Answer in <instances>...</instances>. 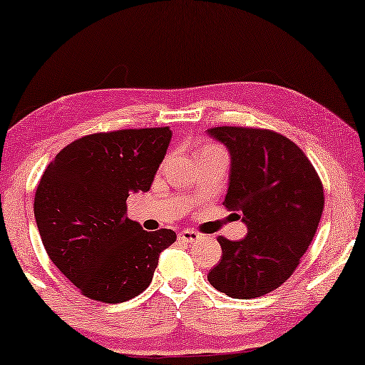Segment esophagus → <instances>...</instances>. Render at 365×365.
Instances as JSON below:
<instances>
[{
    "label": "esophagus",
    "mask_w": 365,
    "mask_h": 365,
    "mask_svg": "<svg viewBox=\"0 0 365 365\" xmlns=\"http://www.w3.org/2000/svg\"><path fill=\"white\" fill-rule=\"evenodd\" d=\"M178 238H179V241H184V243H192V241H196L197 238H200V235L192 230H184L179 233Z\"/></svg>",
    "instance_id": "obj_1"
}]
</instances>
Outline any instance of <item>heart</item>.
<instances>
[{"label":"heart","mask_w":365,"mask_h":365,"mask_svg":"<svg viewBox=\"0 0 365 365\" xmlns=\"http://www.w3.org/2000/svg\"><path fill=\"white\" fill-rule=\"evenodd\" d=\"M206 149H207V148H206Z\"/></svg>","instance_id":"1"}]
</instances>
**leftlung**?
I'll list each match as a JSON object with an SVG mask.
<instances>
[{"instance_id":"obj_1","label":"left lung","mask_w":365,"mask_h":365,"mask_svg":"<svg viewBox=\"0 0 365 365\" xmlns=\"http://www.w3.org/2000/svg\"><path fill=\"white\" fill-rule=\"evenodd\" d=\"M228 149L230 186L223 205L243 215L248 235L220 236V263L207 280L231 298L267 295L292 277L314 240L324 211V186L295 142L267 129L212 127Z\"/></svg>"}]
</instances>
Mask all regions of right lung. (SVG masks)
I'll return each instance as SVG.
<instances>
[{"label":"right lung","instance_id":"1","mask_svg":"<svg viewBox=\"0 0 365 365\" xmlns=\"http://www.w3.org/2000/svg\"><path fill=\"white\" fill-rule=\"evenodd\" d=\"M169 127L90 134L63 148L35 194V220L55 267L92 300L120 304L153 282L173 230L145 231L127 197L148 192L169 148Z\"/></svg>","mask_w":365,"mask_h":365}]
</instances>
